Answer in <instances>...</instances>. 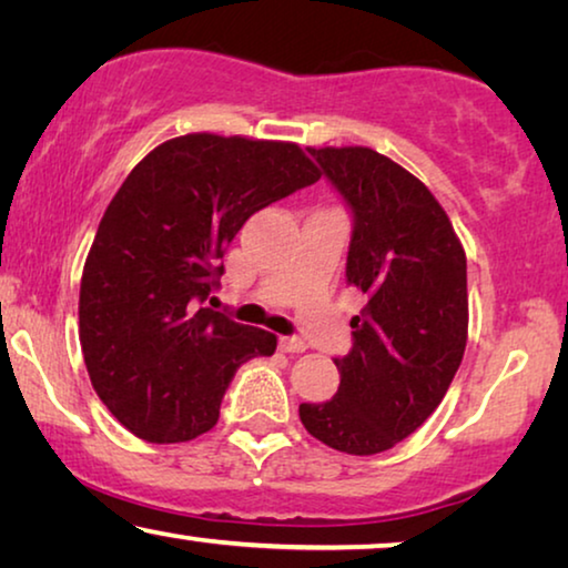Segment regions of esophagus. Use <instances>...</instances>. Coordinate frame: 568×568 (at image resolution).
<instances>
[{
	"instance_id": "esophagus-1",
	"label": "esophagus",
	"mask_w": 568,
	"mask_h": 568,
	"mask_svg": "<svg viewBox=\"0 0 568 568\" xmlns=\"http://www.w3.org/2000/svg\"><path fill=\"white\" fill-rule=\"evenodd\" d=\"M281 349L287 354H301V352H306L308 346L301 336H281Z\"/></svg>"
}]
</instances>
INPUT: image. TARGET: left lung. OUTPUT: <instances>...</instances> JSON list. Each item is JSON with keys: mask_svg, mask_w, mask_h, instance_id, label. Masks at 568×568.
<instances>
[{"mask_svg": "<svg viewBox=\"0 0 568 568\" xmlns=\"http://www.w3.org/2000/svg\"><path fill=\"white\" fill-rule=\"evenodd\" d=\"M352 211L346 283L367 295L338 390L303 403L301 423L336 452L393 448L438 408L467 346V255L442 203L369 148H308Z\"/></svg>", "mask_w": 568, "mask_h": 568, "instance_id": "8db88e82", "label": "left lung"}]
</instances>
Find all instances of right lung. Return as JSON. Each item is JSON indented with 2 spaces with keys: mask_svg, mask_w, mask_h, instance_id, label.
<instances>
[{
  "mask_svg": "<svg viewBox=\"0 0 568 568\" xmlns=\"http://www.w3.org/2000/svg\"><path fill=\"white\" fill-rule=\"evenodd\" d=\"M318 178L293 142L209 132L163 142L126 175L83 265L79 336L91 385L134 436L206 434L234 372L275 352V334L203 301L242 224Z\"/></svg>",
  "mask_w": 568,
  "mask_h": 568,
  "instance_id": "add662e5",
  "label": "right lung"
}]
</instances>
